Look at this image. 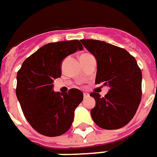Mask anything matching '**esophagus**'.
<instances>
[{"mask_svg": "<svg viewBox=\"0 0 157 157\" xmlns=\"http://www.w3.org/2000/svg\"><path fill=\"white\" fill-rule=\"evenodd\" d=\"M88 96H89V94H87V93L86 92L83 93V97H84V98H87V97Z\"/></svg>", "mask_w": 157, "mask_h": 157, "instance_id": "esophagus-1", "label": "esophagus"}]
</instances>
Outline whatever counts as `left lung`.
Here are the masks:
<instances>
[{
	"mask_svg": "<svg viewBox=\"0 0 157 157\" xmlns=\"http://www.w3.org/2000/svg\"><path fill=\"white\" fill-rule=\"evenodd\" d=\"M81 42L96 58L95 83L103 82L110 87L104 97L95 92L90 94L96 102L91 110L93 120L102 129L123 127L134 117L141 101L142 72L137 61L123 48L104 41Z\"/></svg>",
	"mask_w": 157,
	"mask_h": 157,
	"instance_id": "1",
	"label": "left lung"
}]
</instances>
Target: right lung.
Masks as SVG:
<instances>
[{
  "label": "right lung",
  "mask_w": 157,
  "mask_h": 157,
  "mask_svg": "<svg viewBox=\"0 0 157 157\" xmlns=\"http://www.w3.org/2000/svg\"><path fill=\"white\" fill-rule=\"evenodd\" d=\"M82 49L75 39L50 43L27 57L18 71L16 95L22 112L32 127L44 136L64 134L82 101V92L77 88L65 94L53 91V81L62 74L63 59Z\"/></svg>",
  "instance_id": "right-lung-1"
}]
</instances>
